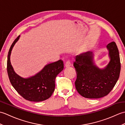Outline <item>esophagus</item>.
<instances>
[{
  "mask_svg": "<svg viewBox=\"0 0 125 125\" xmlns=\"http://www.w3.org/2000/svg\"><path fill=\"white\" fill-rule=\"evenodd\" d=\"M71 66V63H70V61H67V62H66V63H65V67H66V68H68V67H70Z\"/></svg>",
  "mask_w": 125,
  "mask_h": 125,
  "instance_id": "obj_1",
  "label": "esophagus"
}]
</instances>
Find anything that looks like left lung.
<instances>
[{
  "label": "left lung",
  "instance_id": "obj_1",
  "mask_svg": "<svg viewBox=\"0 0 125 125\" xmlns=\"http://www.w3.org/2000/svg\"><path fill=\"white\" fill-rule=\"evenodd\" d=\"M106 48L110 61L103 69L95 64L92 52L76 56L73 63L77 73L75 83L77 91L82 96L92 99L106 96L117 82L121 69L118 47L115 42H112Z\"/></svg>",
  "mask_w": 125,
  "mask_h": 125
}]
</instances>
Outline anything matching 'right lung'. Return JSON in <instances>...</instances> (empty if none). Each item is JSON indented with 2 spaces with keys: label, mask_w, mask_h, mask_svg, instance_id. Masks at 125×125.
Segmentation results:
<instances>
[{
  "label": "right lung",
  "mask_w": 125,
  "mask_h": 125,
  "mask_svg": "<svg viewBox=\"0 0 125 125\" xmlns=\"http://www.w3.org/2000/svg\"><path fill=\"white\" fill-rule=\"evenodd\" d=\"M19 37L20 35L13 42L8 53L7 70L10 83L18 94L26 100L39 102L48 99L54 91L56 77L64 68L63 61L60 60L47 64L33 76L21 77L15 73L10 61L12 50Z\"/></svg>",
  "instance_id": "1"
}]
</instances>
